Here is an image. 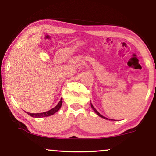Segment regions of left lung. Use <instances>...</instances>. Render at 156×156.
Wrapping results in <instances>:
<instances>
[{
  "instance_id": "1",
  "label": "left lung",
  "mask_w": 156,
  "mask_h": 156,
  "mask_svg": "<svg viewBox=\"0 0 156 156\" xmlns=\"http://www.w3.org/2000/svg\"><path fill=\"white\" fill-rule=\"evenodd\" d=\"M91 108H93V109H94V112H95L96 113H97V114L98 115V116H101V117H102V118H104V119H108L107 118H105V117H104V116H102V115H101V114H99V113L97 112V109H96V108H94V106H93V105H92V104H91Z\"/></svg>"
}]
</instances>
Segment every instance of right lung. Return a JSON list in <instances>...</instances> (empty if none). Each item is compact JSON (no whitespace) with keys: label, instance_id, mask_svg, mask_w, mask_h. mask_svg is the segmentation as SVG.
I'll return each instance as SVG.
<instances>
[{"label":"right lung","instance_id":"add662e5","mask_svg":"<svg viewBox=\"0 0 156 156\" xmlns=\"http://www.w3.org/2000/svg\"><path fill=\"white\" fill-rule=\"evenodd\" d=\"M62 104V98H61L60 101L58 103V104L55 106V107L52 108V109L48 111V112H43V113H39V114H31V113H28L27 112V114L31 116L32 117H35V118H40V117H46V116H51V115H53L55 112H57L59 108H60Z\"/></svg>","mask_w":156,"mask_h":156}]
</instances>
